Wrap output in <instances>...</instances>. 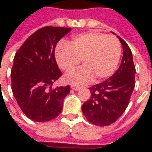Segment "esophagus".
Listing matches in <instances>:
<instances>
[{
	"label": "esophagus",
	"mask_w": 152,
	"mask_h": 152,
	"mask_svg": "<svg viewBox=\"0 0 152 152\" xmlns=\"http://www.w3.org/2000/svg\"><path fill=\"white\" fill-rule=\"evenodd\" d=\"M71 89L74 90H78L81 89V86H79V85H76V84H72V85H71Z\"/></svg>",
	"instance_id": "1"
}]
</instances>
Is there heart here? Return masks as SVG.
<instances>
[{"mask_svg":"<svg viewBox=\"0 0 152 152\" xmlns=\"http://www.w3.org/2000/svg\"><path fill=\"white\" fill-rule=\"evenodd\" d=\"M121 43L117 37L103 33L88 32L75 36L68 45L56 49V60L62 70L71 71L82 62L83 65L64 76L69 83L83 84L93 77L102 80L113 74L121 56Z\"/></svg>","mask_w":152,"mask_h":152,"instance_id":"obj_1","label":"heart"}]
</instances>
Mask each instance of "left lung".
Segmentation results:
<instances>
[{
  "label": "left lung",
  "instance_id": "obj_1",
  "mask_svg": "<svg viewBox=\"0 0 152 152\" xmlns=\"http://www.w3.org/2000/svg\"><path fill=\"white\" fill-rule=\"evenodd\" d=\"M123 46V58L116 73L101 83L90 88V99L82 106L87 120L97 126L115 123L125 111L135 88L136 68L128 44L117 36Z\"/></svg>",
  "mask_w": 152,
  "mask_h": 152
}]
</instances>
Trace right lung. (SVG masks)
I'll list each match as a JSON object with an SVG mask.
<instances>
[{
	"instance_id": "1",
	"label": "right lung",
	"mask_w": 152,
	"mask_h": 152,
	"mask_svg": "<svg viewBox=\"0 0 152 152\" xmlns=\"http://www.w3.org/2000/svg\"><path fill=\"white\" fill-rule=\"evenodd\" d=\"M69 28L43 27L30 35L17 50L11 69L12 91L22 112L35 122H48L62 110L70 86L51 89L62 76L55 57L57 42Z\"/></svg>"
}]
</instances>
